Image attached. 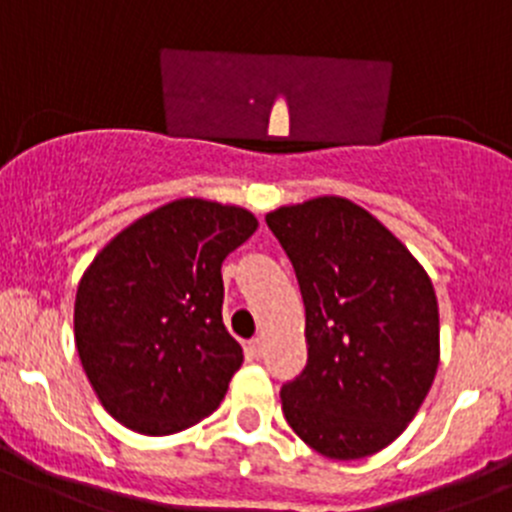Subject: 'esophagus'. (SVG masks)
<instances>
[{
    "instance_id": "1",
    "label": "esophagus",
    "mask_w": 512,
    "mask_h": 512,
    "mask_svg": "<svg viewBox=\"0 0 512 512\" xmlns=\"http://www.w3.org/2000/svg\"><path fill=\"white\" fill-rule=\"evenodd\" d=\"M247 353H250L252 358H262V356H265V338H262V336L252 338V341L247 343Z\"/></svg>"
}]
</instances>
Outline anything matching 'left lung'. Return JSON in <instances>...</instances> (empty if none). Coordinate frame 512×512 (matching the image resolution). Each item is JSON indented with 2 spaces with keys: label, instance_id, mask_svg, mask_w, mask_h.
Segmentation results:
<instances>
[{
  "label": "left lung",
  "instance_id": "1",
  "mask_svg": "<svg viewBox=\"0 0 512 512\" xmlns=\"http://www.w3.org/2000/svg\"><path fill=\"white\" fill-rule=\"evenodd\" d=\"M295 267L308 364L283 386L293 432L331 460L399 437L432 389L439 308L417 257L364 207L315 197L265 217Z\"/></svg>",
  "mask_w": 512,
  "mask_h": 512
}]
</instances>
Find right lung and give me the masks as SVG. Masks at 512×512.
<instances>
[{"label": "right lung", "instance_id": "right-lung-1", "mask_svg": "<svg viewBox=\"0 0 512 512\" xmlns=\"http://www.w3.org/2000/svg\"><path fill=\"white\" fill-rule=\"evenodd\" d=\"M255 229L247 209L186 197L95 255L75 295V346L113 419L164 437L219 407L245 358L222 321V262Z\"/></svg>", "mask_w": 512, "mask_h": 512}]
</instances>
